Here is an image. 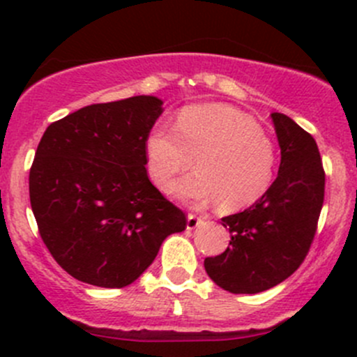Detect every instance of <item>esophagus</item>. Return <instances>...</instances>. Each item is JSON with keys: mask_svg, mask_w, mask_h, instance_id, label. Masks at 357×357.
<instances>
[{"mask_svg": "<svg viewBox=\"0 0 357 357\" xmlns=\"http://www.w3.org/2000/svg\"><path fill=\"white\" fill-rule=\"evenodd\" d=\"M202 221H204V218H199L195 214H188V218H186V229H195Z\"/></svg>", "mask_w": 357, "mask_h": 357, "instance_id": "esophagus-1", "label": "esophagus"}]
</instances>
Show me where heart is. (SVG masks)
Masks as SVG:
<instances>
[{
    "instance_id": "heart-1",
    "label": "heart",
    "mask_w": 357,
    "mask_h": 357,
    "mask_svg": "<svg viewBox=\"0 0 357 357\" xmlns=\"http://www.w3.org/2000/svg\"><path fill=\"white\" fill-rule=\"evenodd\" d=\"M172 193L190 204L218 200L222 212L255 204L271 186L276 152L257 122L222 103L188 107L174 129H153L146 139L150 179L160 190L192 167Z\"/></svg>"
}]
</instances>
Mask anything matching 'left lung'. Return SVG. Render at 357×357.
Masks as SVG:
<instances>
[{"instance_id": "left-lung-1", "label": "left lung", "mask_w": 357, "mask_h": 357, "mask_svg": "<svg viewBox=\"0 0 357 357\" xmlns=\"http://www.w3.org/2000/svg\"><path fill=\"white\" fill-rule=\"evenodd\" d=\"M282 162L278 178L254 205L222 218L229 247L204 261L212 282L231 294H259L297 271L307 255L325 200L318 145L285 114H271Z\"/></svg>"}]
</instances>
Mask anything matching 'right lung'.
<instances>
[{
  "label": "right lung",
  "instance_id": "obj_1",
  "mask_svg": "<svg viewBox=\"0 0 357 357\" xmlns=\"http://www.w3.org/2000/svg\"><path fill=\"white\" fill-rule=\"evenodd\" d=\"M162 100L96 103L46 128L29 172V197L50 254L79 282L131 285L186 215L150 183L146 139Z\"/></svg>",
  "mask_w": 357,
  "mask_h": 357
}]
</instances>
